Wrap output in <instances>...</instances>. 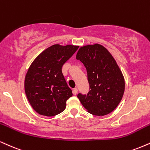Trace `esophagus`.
<instances>
[{
	"label": "esophagus",
	"instance_id": "esophagus-1",
	"mask_svg": "<svg viewBox=\"0 0 150 150\" xmlns=\"http://www.w3.org/2000/svg\"><path fill=\"white\" fill-rule=\"evenodd\" d=\"M73 93H74V94H75V95H76L77 94V87H75V88H74V89H73Z\"/></svg>",
	"mask_w": 150,
	"mask_h": 150
}]
</instances>
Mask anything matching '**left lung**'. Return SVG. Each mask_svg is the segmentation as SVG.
Masks as SVG:
<instances>
[{
	"label": "left lung",
	"mask_w": 150,
	"mask_h": 150,
	"mask_svg": "<svg viewBox=\"0 0 150 150\" xmlns=\"http://www.w3.org/2000/svg\"><path fill=\"white\" fill-rule=\"evenodd\" d=\"M87 72L89 91L77 98L89 113L104 116L117 107L123 97L125 82L120 67L109 51L101 45L81 47L76 55Z\"/></svg>",
	"instance_id": "1"
}]
</instances>
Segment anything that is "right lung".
I'll return each mask as SVG.
<instances>
[{"label":"right lung","mask_w":150,"mask_h":150,"mask_svg":"<svg viewBox=\"0 0 150 150\" xmlns=\"http://www.w3.org/2000/svg\"><path fill=\"white\" fill-rule=\"evenodd\" d=\"M78 47L73 45H54L40 54L30 66L25 76V93L38 114L55 116L66 108V100L73 92L61 68Z\"/></svg>","instance_id":"add662e5"}]
</instances>
